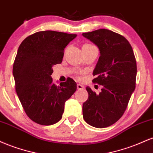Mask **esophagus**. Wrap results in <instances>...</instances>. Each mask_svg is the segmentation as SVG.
<instances>
[{
	"label": "esophagus",
	"mask_w": 153,
	"mask_h": 153,
	"mask_svg": "<svg viewBox=\"0 0 153 153\" xmlns=\"http://www.w3.org/2000/svg\"><path fill=\"white\" fill-rule=\"evenodd\" d=\"M77 88H78V90H82V89L84 88V86L82 85H81V84L78 83V85H77Z\"/></svg>",
	"instance_id": "1"
}]
</instances>
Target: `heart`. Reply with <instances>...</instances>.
<instances>
[{
    "label": "heart",
    "instance_id": "1",
    "mask_svg": "<svg viewBox=\"0 0 153 153\" xmlns=\"http://www.w3.org/2000/svg\"><path fill=\"white\" fill-rule=\"evenodd\" d=\"M95 46L93 45H91V44H84L82 46V51H85L89 50V49L92 48V47H94Z\"/></svg>",
    "mask_w": 153,
    "mask_h": 153
}]
</instances>
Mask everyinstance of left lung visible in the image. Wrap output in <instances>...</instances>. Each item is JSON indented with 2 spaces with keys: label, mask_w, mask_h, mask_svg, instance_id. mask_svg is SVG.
I'll return each mask as SVG.
<instances>
[{
  "label": "left lung",
  "mask_w": 153,
  "mask_h": 153,
  "mask_svg": "<svg viewBox=\"0 0 153 153\" xmlns=\"http://www.w3.org/2000/svg\"><path fill=\"white\" fill-rule=\"evenodd\" d=\"M82 35L99 47L100 57L93 73L96 76L93 82L103 85L99 94L86 87L88 99L82 104V116L92 127H109L124 114L135 89L134 52L127 39L108 29Z\"/></svg>",
  "instance_id": "obj_1"
}]
</instances>
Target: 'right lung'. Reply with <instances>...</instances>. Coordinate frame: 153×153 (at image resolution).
I'll return each instance as SVG.
<instances>
[{"mask_svg": "<svg viewBox=\"0 0 153 153\" xmlns=\"http://www.w3.org/2000/svg\"><path fill=\"white\" fill-rule=\"evenodd\" d=\"M76 34L38 31L21 43L13 67L16 91L26 115L41 125L60 120L65 103L75 92L76 82L69 78L56 85L52 67L60 64L64 49Z\"/></svg>", "mask_w": 153, "mask_h": 153, "instance_id": "1", "label": "right lung"}]
</instances>
